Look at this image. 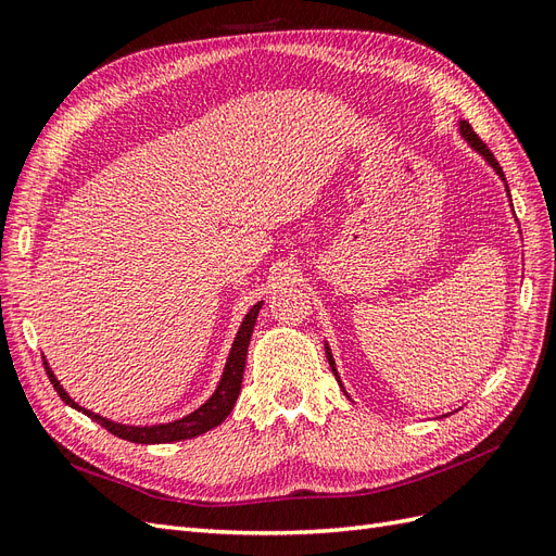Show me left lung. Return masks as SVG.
I'll return each instance as SVG.
<instances>
[{"label": "left lung", "mask_w": 556, "mask_h": 556, "mask_svg": "<svg viewBox=\"0 0 556 556\" xmlns=\"http://www.w3.org/2000/svg\"><path fill=\"white\" fill-rule=\"evenodd\" d=\"M459 129H462V137L470 143V148H473V150H478V153L486 160V162H490L492 164V169L503 178V180H506V176H503V169H501V164L496 162V157H494V153H492V150L490 148H486V143L478 137V134L473 131V127H470L466 121H462L459 123ZM506 192H508V197H510V190H508V182H506ZM513 206V204H510ZM327 350V359H329V366H331V371H333V376H336V380H339V374H336V364H333V357H331V350L329 348H325Z\"/></svg>", "instance_id": "left-lung-1"}]
</instances>
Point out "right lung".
Returning a JSON list of instances; mask_svg holds the SVG:
<instances>
[{
    "label": "right lung",
    "instance_id": "1",
    "mask_svg": "<svg viewBox=\"0 0 556 556\" xmlns=\"http://www.w3.org/2000/svg\"><path fill=\"white\" fill-rule=\"evenodd\" d=\"M262 308V301L250 308V313L243 317L241 329L237 333V339H233L231 352H229V359L225 364V374L220 384H217L215 394L204 403V406L197 408L194 413H190L188 417L176 419V422L169 425H153V427H129V425H117L111 422V419L102 417V415H94L86 408H80L78 403L62 390L60 380L55 378V374L48 368V362H43L46 366V374L50 378V384L55 387V392L60 394V399L66 403V406H72L80 413H86L90 419H94L97 425H102L106 431H111L113 435L129 443H174V441H188L194 439V435H201L211 431L213 427L223 425L225 417L231 413L233 403H237L239 394H241V382H243V368H245V355H248V345H250V336L252 329H255L257 323V313Z\"/></svg>",
    "mask_w": 556,
    "mask_h": 556
}]
</instances>
